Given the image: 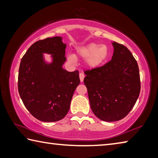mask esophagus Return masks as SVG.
<instances>
[{"instance_id":"34e87169","label":"esophagus","mask_w":158,"mask_h":158,"mask_svg":"<svg viewBox=\"0 0 158 158\" xmlns=\"http://www.w3.org/2000/svg\"><path fill=\"white\" fill-rule=\"evenodd\" d=\"M79 77H80V80H81V82H82L84 81V77H85V75L84 73H81L79 74Z\"/></svg>"}]
</instances>
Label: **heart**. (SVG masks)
I'll list each match as a JSON object with an SVG mask.
<instances>
[{
	"instance_id": "obj_1",
	"label": "heart",
	"mask_w": 158,
	"mask_h": 158,
	"mask_svg": "<svg viewBox=\"0 0 158 158\" xmlns=\"http://www.w3.org/2000/svg\"><path fill=\"white\" fill-rule=\"evenodd\" d=\"M77 52L80 57L86 58V64L89 67L95 68L107 60L109 49L105 44L99 46L98 44L90 43L77 48ZM67 58L69 62L76 63V57L74 55H69Z\"/></svg>"
}]
</instances>
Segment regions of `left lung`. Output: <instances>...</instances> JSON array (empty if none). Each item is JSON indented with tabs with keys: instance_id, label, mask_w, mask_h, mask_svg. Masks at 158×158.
Segmentation results:
<instances>
[{
	"instance_id": "obj_1",
	"label": "left lung",
	"mask_w": 158,
	"mask_h": 158,
	"mask_svg": "<svg viewBox=\"0 0 158 158\" xmlns=\"http://www.w3.org/2000/svg\"><path fill=\"white\" fill-rule=\"evenodd\" d=\"M112 60L103 66L85 71L90 106L104 121L122 119L131 112L139 96V67L125 46L112 42Z\"/></svg>"
}]
</instances>
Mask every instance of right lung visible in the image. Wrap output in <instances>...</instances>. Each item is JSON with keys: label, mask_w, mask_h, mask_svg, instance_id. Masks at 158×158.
<instances>
[{"label": "right lung", "mask_w": 158, "mask_h": 158, "mask_svg": "<svg viewBox=\"0 0 158 158\" xmlns=\"http://www.w3.org/2000/svg\"><path fill=\"white\" fill-rule=\"evenodd\" d=\"M61 37L36 41L23 56L18 76V89L25 107L33 117L54 122L67 114L72 97L80 84L79 72L62 68L66 61V44ZM43 53L51 54L46 63Z\"/></svg>", "instance_id": "1"}]
</instances>
